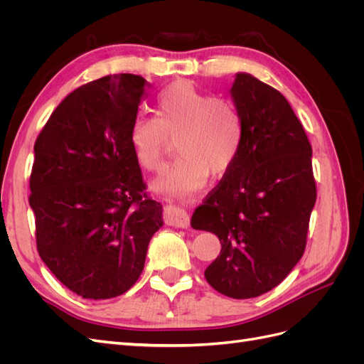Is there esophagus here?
Returning a JSON list of instances; mask_svg holds the SVG:
<instances>
[{
    "label": "esophagus",
    "instance_id": "obj_1",
    "mask_svg": "<svg viewBox=\"0 0 364 364\" xmlns=\"http://www.w3.org/2000/svg\"><path fill=\"white\" fill-rule=\"evenodd\" d=\"M164 218H165V223L170 225V226H174V228L186 229V228L190 226V215H188V213H186L185 209L178 208V206L168 205L167 208H165Z\"/></svg>",
    "mask_w": 364,
    "mask_h": 364
}]
</instances>
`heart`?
<instances>
[{
    "mask_svg": "<svg viewBox=\"0 0 364 364\" xmlns=\"http://www.w3.org/2000/svg\"><path fill=\"white\" fill-rule=\"evenodd\" d=\"M156 115L135 118L129 134L136 161L149 171L161 170L171 141L178 142V159L153 190L188 196L202 188L209 173L222 176L232 167L243 142V121L232 103L179 80L158 95Z\"/></svg>",
    "mask_w": 364,
    "mask_h": 364,
    "instance_id": "obj_1",
    "label": "heart"
}]
</instances>
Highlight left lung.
I'll return each instance as SVG.
<instances>
[{"mask_svg": "<svg viewBox=\"0 0 364 364\" xmlns=\"http://www.w3.org/2000/svg\"><path fill=\"white\" fill-rule=\"evenodd\" d=\"M230 97L243 121L235 162L191 217L222 250L208 284L232 299L281 284L304 255L316 203L311 144L290 103L274 87L237 73Z\"/></svg>", "mask_w": 364, "mask_h": 364, "instance_id": "8db88e82", "label": "left lung"}]
</instances>
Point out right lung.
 <instances>
[{"mask_svg": "<svg viewBox=\"0 0 364 364\" xmlns=\"http://www.w3.org/2000/svg\"><path fill=\"white\" fill-rule=\"evenodd\" d=\"M151 85L114 74L77 87L35 142L30 206L42 261L85 299L126 293L144 269L162 205L144 193L130 126Z\"/></svg>", "mask_w": 364, "mask_h": 364, "instance_id": "obj_1", "label": "right lung"}]
</instances>
